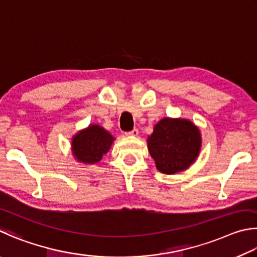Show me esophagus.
Wrapping results in <instances>:
<instances>
[{"instance_id": "1", "label": "esophagus", "mask_w": 257, "mask_h": 257, "mask_svg": "<svg viewBox=\"0 0 257 257\" xmlns=\"http://www.w3.org/2000/svg\"><path fill=\"white\" fill-rule=\"evenodd\" d=\"M138 134H139V130L138 128H133L132 131L125 132V136H127V137H137Z\"/></svg>"}]
</instances>
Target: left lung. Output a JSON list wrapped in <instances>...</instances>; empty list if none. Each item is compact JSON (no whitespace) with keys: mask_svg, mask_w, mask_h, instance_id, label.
Returning a JSON list of instances; mask_svg holds the SVG:
<instances>
[{"mask_svg":"<svg viewBox=\"0 0 257 257\" xmlns=\"http://www.w3.org/2000/svg\"><path fill=\"white\" fill-rule=\"evenodd\" d=\"M201 134L187 119L164 118L148 139V149L159 172L173 175L187 169L199 156Z\"/></svg>","mask_w":257,"mask_h":257,"instance_id":"1","label":"left lung"}]
</instances>
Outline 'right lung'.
I'll return each instance as SVG.
<instances>
[{"mask_svg": "<svg viewBox=\"0 0 257 257\" xmlns=\"http://www.w3.org/2000/svg\"><path fill=\"white\" fill-rule=\"evenodd\" d=\"M112 141L114 138L100 126L90 125L73 138L72 150L81 163L96 164L109 150Z\"/></svg>", "mask_w": 257, "mask_h": 257, "instance_id": "right-lung-1", "label": "right lung"}]
</instances>
